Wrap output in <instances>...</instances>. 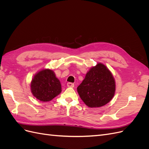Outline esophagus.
Instances as JSON below:
<instances>
[{"label":"esophagus","mask_w":149,"mask_h":149,"mask_svg":"<svg viewBox=\"0 0 149 149\" xmlns=\"http://www.w3.org/2000/svg\"><path fill=\"white\" fill-rule=\"evenodd\" d=\"M67 86L70 87V88H73L74 87V84L72 83H67Z\"/></svg>","instance_id":"esophagus-1"}]
</instances>
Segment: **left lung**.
<instances>
[{"instance_id": "1", "label": "left lung", "mask_w": 149, "mask_h": 149, "mask_svg": "<svg viewBox=\"0 0 149 149\" xmlns=\"http://www.w3.org/2000/svg\"><path fill=\"white\" fill-rule=\"evenodd\" d=\"M77 91L81 99L88 107H101L114 97L115 80L109 69L99 63L86 73Z\"/></svg>"}]
</instances>
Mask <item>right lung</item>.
<instances>
[{
	"mask_svg": "<svg viewBox=\"0 0 149 149\" xmlns=\"http://www.w3.org/2000/svg\"><path fill=\"white\" fill-rule=\"evenodd\" d=\"M31 91L38 100L47 102L52 100L61 92V85L52 70L38 71L31 80Z\"/></svg>",
	"mask_w": 149,
	"mask_h": 149,
	"instance_id": "right-lung-1",
	"label": "right lung"
}]
</instances>
